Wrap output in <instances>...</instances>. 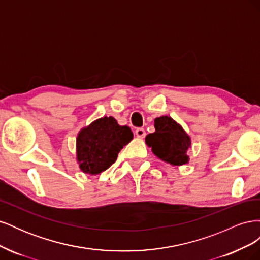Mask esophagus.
Listing matches in <instances>:
<instances>
[{"instance_id": "esophagus-1", "label": "esophagus", "mask_w": 260, "mask_h": 260, "mask_svg": "<svg viewBox=\"0 0 260 260\" xmlns=\"http://www.w3.org/2000/svg\"><path fill=\"white\" fill-rule=\"evenodd\" d=\"M136 135L138 138H144L145 137V130L143 128H138L136 130Z\"/></svg>"}]
</instances>
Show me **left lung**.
Segmentation results:
<instances>
[{"mask_svg": "<svg viewBox=\"0 0 260 260\" xmlns=\"http://www.w3.org/2000/svg\"><path fill=\"white\" fill-rule=\"evenodd\" d=\"M154 125L156 131L145 138L146 144L152 147L153 153L175 166L186 164V151L191 145V140L181 125L168 116L156 118Z\"/></svg>", "mask_w": 260, "mask_h": 260, "instance_id": "left-lung-1", "label": "left lung"}]
</instances>
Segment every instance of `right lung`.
Returning <instances> with one entry per match:
<instances>
[{"instance_id": "add662e5", "label": "right lung", "mask_w": 260, "mask_h": 260, "mask_svg": "<svg viewBox=\"0 0 260 260\" xmlns=\"http://www.w3.org/2000/svg\"><path fill=\"white\" fill-rule=\"evenodd\" d=\"M133 133L113 117H103L80 131L77 138V158L85 174L96 175L111 167L118 153L128 144Z\"/></svg>"}]
</instances>
